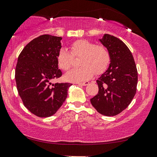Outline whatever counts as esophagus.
Wrapping results in <instances>:
<instances>
[{"label":"esophagus","instance_id":"34e87169","mask_svg":"<svg viewBox=\"0 0 157 157\" xmlns=\"http://www.w3.org/2000/svg\"><path fill=\"white\" fill-rule=\"evenodd\" d=\"M78 85H82V86H86V85H88L89 84H90V82H79L78 83Z\"/></svg>","mask_w":157,"mask_h":157}]
</instances>
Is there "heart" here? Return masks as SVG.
Segmentation results:
<instances>
[{
	"label": "heart",
	"mask_w": 157,
	"mask_h": 157,
	"mask_svg": "<svg viewBox=\"0 0 157 157\" xmlns=\"http://www.w3.org/2000/svg\"><path fill=\"white\" fill-rule=\"evenodd\" d=\"M71 53L67 49L61 48L58 53L57 63L64 71L71 69L73 64V58H80L78 69H74L65 75V78L71 82H84L92 78L96 73L99 75L108 67L110 54L105 46L96 45L85 39H80L70 46Z\"/></svg>",
	"instance_id": "1"
}]
</instances>
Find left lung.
Instances as JSON below:
<instances>
[{"label": "left lung", "instance_id": "left-lung-1", "mask_svg": "<svg viewBox=\"0 0 157 157\" xmlns=\"http://www.w3.org/2000/svg\"><path fill=\"white\" fill-rule=\"evenodd\" d=\"M99 41L109 51L110 64L97 80L99 92L90 101L99 113L113 116L127 108L134 98L137 71L130 49L122 41L105 34Z\"/></svg>", "mask_w": 157, "mask_h": 157}]
</instances>
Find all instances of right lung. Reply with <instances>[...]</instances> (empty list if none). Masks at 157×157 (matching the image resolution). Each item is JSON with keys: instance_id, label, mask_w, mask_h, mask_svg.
<instances>
[{"instance_id": "add662e5", "label": "right lung", "mask_w": 157, "mask_h": 157, "mask_svg": "<svg viewBox=\"0 0 157 157\" xmlns=\"http://www.w3.org/2000/svg\"><path fill=\"white\" fill-rule=\"evenodd\" d=\"M62 37L44 34L23 48L17 59L15 81L25 106L36 116H53L67 96L71 83L52 84L62 75L57 63Z\"/></svg>"}]
</instances>
